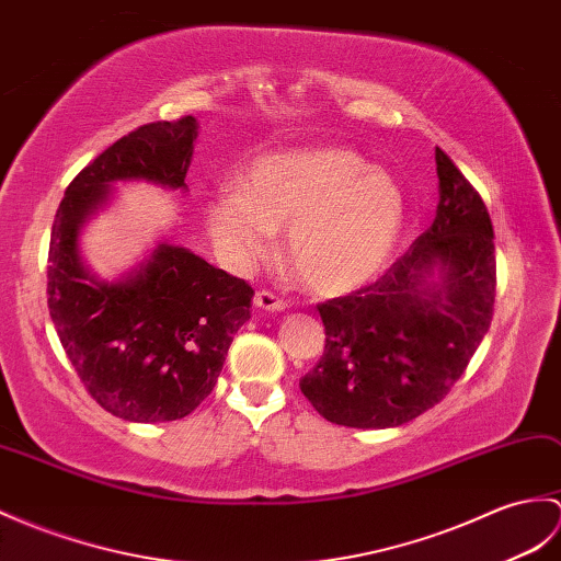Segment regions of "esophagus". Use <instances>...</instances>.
I'll return each instance as SVG.
<instances>
[{"label":"esophagus","mask_w":561,"mask_h":561,"mask_svg":"<svg viewBox=\"0 0 561 561\" xmlns=\"http://www.w3.org/2000/svg\"><path fill=\"white\" fill-rule=\"evenodd\" d=\"M253 306L257 310H267V312H282V310L289 308V304H286L284 298L275 296L272 291H257L255 298H253Z\"/></svg>","instance_id":"1"}]
</instances>
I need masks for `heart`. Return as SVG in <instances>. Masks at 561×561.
I'll return each mask as SVG.
<instances>
[{
	"label": "heart",
	"mask_w": 561,
	"mask_h": 561,
	"mask_svg": "<svg viewBox=\"0 0 561 561\" xmlns=\"http://www.w3.org/2000/svg\"><path fill=\"white\" fill-rule=\"evenodd\" d=\"M207 231L229 263L251 265L286 227V260L310 291L340 296L373 279L403 227L392 174L348 148H296L255 158L239 186L207 203Z\"/></svg>",
	"instance_id": "obj_1"
}]
</instances>
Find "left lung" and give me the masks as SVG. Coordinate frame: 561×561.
Segmentation results:
<instances>
[{
    "label": "left lung",
    "instance_id": "obj_1",
    "mask_svg": "<svg viewBox=\"0 0 561 561\" xmlns=\"http://www.w3.org/2000/svg\"><path fill=\"white\" fill-rule=\"evenodd\" d=\"M435 162L433 227L375 284L318 306L324 354L298 385L330 423L382 430L419 419L490 330L497 260L488 207L439 148Z\"/></svg>",
    "mask_w": 561,
    "mask_h": 561
}]
</instances>
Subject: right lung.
I'll use <instances>...</instances> for the list:
<instances>
[{
    "instance_id": "1",
    "label": "right lung",
    "mask_w": 561,
    "mask_h": 561,
    "mask_svg": "<svg viewBox=\"0 0 561 561\" xmlns=\"http://www.w3.org/2000/svg\"><path fill=\"white\" fill-rule=\"evenodd\" d=\"M198 122H154L119 138L78 174L55 215L47 306L73 370L104 411L131 423L188 415L213 392L253 289L184 245L158 243L146 263L104 282L81 257L85 221L116 181L188 191Z\"/></svg>"
}]
</instances>
